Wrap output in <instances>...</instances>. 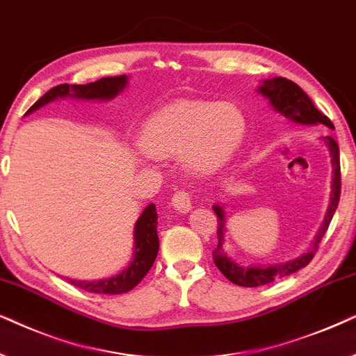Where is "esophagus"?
<instances>
[{"mask_svg": "<svg viewBox=\"0 0 356 356\" xmlns=\"http://www.w3.org/2000/svg\"><path fill=\"white\" fill-rule=\"evenodd\" d=\"M172 207L175 210L187 213L192 208V198L186 191H177L172 195Z\"/></svg>", "mask_w": 356, "mask_h": 356, "instance_id": "1", "label": "esophagus"}]
</instances>
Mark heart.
<instances>
[{
  "label": "heart",
  "mask_w": 356,
  "mask_h": 356,
  "mask_svg": "<svg viewBox=\"0 0 356 356\" xmlns=\"http://www.w3.org/2000/svg\"><path fill=\"white\" fill-rule=\"evenodd\" d=\"M245 135V117L234 104L177 102L151 115L138 146L153 158L184 154L193 174H211L233 158Z\"/></svg>",
  "instance_id": "obj_1"
}]
</instances>
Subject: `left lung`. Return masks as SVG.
Wrapping results in <instances>:
<instances>
[{"label":"left lung","instance_id":"1","mask_svg":"<svg viewBox=\"0 0 356 356\" xmlns=\"http://www.w3.org/2000/svg\"><path fill=\"white\" fill-rule=\"evenodd\" d=\"M259 92L268 99L270 106H272L278 113H282L283 117L288 120L301 123V125H325L327 129L334 130L332 122L329 120V117H325L321 111H317L314 104L309 99V96L298 86L296 83L290 81L286 78H273V79H265L262 86H259ZM324 141L329 146L330 158H332V168H334V179H332V197H330V205L327 210L325 220L322 222L319 233H317L314 243H312L311 249L306 254H302L301 257L288 260V262L275 264V265H239L234 260L227 257L225 250H222V236H225V211L220 205L213 207V211L218 216V245L213 250V262L218 267V270L225 275L229 282H233L234 285L239 286H262L268 285L278 278L286 277L298 272V270L306 267L311 262L314 254L319 249L321 239L324 238V234L329 229L330 221L335 210L339 207L340 200V187H342V177H340V154H339V145L332 136H325Z\"/></svg>","mask_w":356,"mask_h":356}]
</instances>
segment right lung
Wrapping results in <instances>:
<instances>
[{
  "label": "right lung",
  "mask_w": 356,
  "mask_h": 356,
  "mask_svg": "<svg viewBox=\"0 0 356 356\" xmlns=\"http://www.w3.org/2000/svg\"><path fill=\"white\" fill-rule=\"evenodd\" d=\"M129 83L127 74L122 76H108V78H101L94 83L88 84H60V86L51 88L49 92L44 94L34 106H32L27 113L37 111L50 101H55L56 97H76V99H113L118 92L123 91V88ZM158 213H156V205L149 203L141 213L135 225V250L134 260L131 264L123 270L122 273L115 275L112 278H102V280H73L66 278L68 283L73 286L81 288L89 293H99V295H120L127 293L138 285L143 280L145 275L153 267L156 255L159 250V239H158Z\"/></svg>",
  "instance_id": "add662e5"
}]
</instances>
